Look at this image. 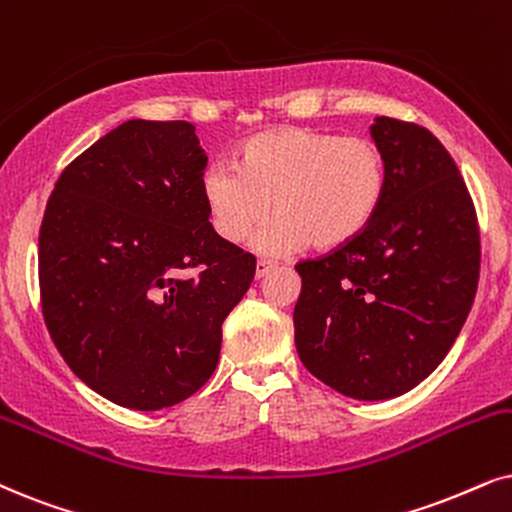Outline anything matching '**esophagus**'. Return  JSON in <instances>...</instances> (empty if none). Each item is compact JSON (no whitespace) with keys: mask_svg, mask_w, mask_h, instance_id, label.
I'll return each instance as SVG.
<instances>
[{"mask_svg":"<svg viewBox=\"0 0 512 512\" xmlns=\"http://www.w3.org/2000/svg\"><path fill=\"white\" fill-rule=\"evenodd\" d=\"M276 264L274 262H267V260H257V267H255V276L257 278H262V276H267L271 269H274Z\"/></svg>","mask_w":512,"mask_h":512,"instance_id":"1","label":"esophagus"}]
</instances>
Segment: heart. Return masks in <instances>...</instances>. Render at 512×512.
<instances>
[{"mask_svg":"<svg viewBox=\"0 0 512 512\" xmlns=\"http://www.w3.org/2000/svg\"><path fill=\"white\" fill-rule=\"evenodd\" d=\"M387 191V163L366 137H340L304 127H281L250 137L238 165L215 160L200 177V196L212 229L226 243L257 231L252 248L283 257L354 241L378 215Z\"/></svg>","mask_w":512,"mask_h":512,"instance_id":"b5f03b06","label":"heart"}]
</instances>
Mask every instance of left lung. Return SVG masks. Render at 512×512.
<instances>
[{"label": "left lung", "instance_id": "left-lung-1", "mask_svg": "<svg viewBox=\"0 0 512 512\" xmlns=\"http://www.w3.org/2000/svg\"><path fill=\"white\" fill-rule=\"evenodd\" d=\"M387 191L364 234L297 264L295 347L307 371L352 399L423 383L449 354L477 293L480 229L468 186L430 129L375 118Z\"/></svg>", "mask_w": 512, "mask_h": 512}]
</instances>
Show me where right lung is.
<instances>
[{
    "label": "right lung",
    "mask_w": 512,
    "mask_h": 512,
    "mask_svg": "<svg viewBox=\"0 0 512 512\" xmlns=\"http://www.w3.org/2000/svg\"><path fill=\"white\" fill-rule=\"evenodd\" d=\"M205 165L191 122L127 120L63 170L44 210L51 340L125 409H167L208 383L222 323L255 278V257L208 222Z\"/></svg>",
    "instance_id": "1"
}]
</instances>
